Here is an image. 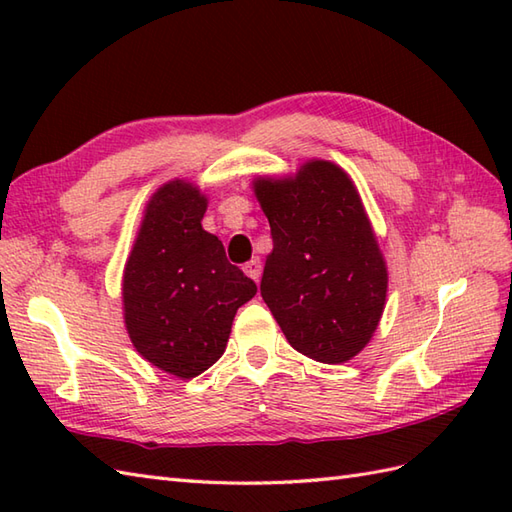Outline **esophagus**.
I'll use <instances>...</instances> for the list:
<instances>
[{
	"label": "esophagus",
	"instance_id": "esophagus-1",
	"mask_svg": "<svg viewBox=\"0 0 512 512\" xmlns=\"http://www.w3.org/2000/svg\"><path fill=\"white\" fill-rule=\"evenodd\" d=\"M244 273L253 281H259V277H262V262L257 257L250 259V262L244 264Z\"/></svg>",
	"mask_w": 512,
	"mask_h": 512
}]
</instances>
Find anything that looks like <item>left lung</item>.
I'll use <instances>...</instances> for the list:
<instances>
[{
  "instance_id": "1",
  "label": "left lung",
  "mask_w": 512,
  "mask_h": 512,
  "mask_svg": "<svg viewBox=\"0 0 512 512\" xmlns=\"http://www.w3.org/2000/svg\"><path fill=\"white\" fill-rule=\"evenodd\" d=\"M273 253L262 297L297 352L345 363L372 339L387 297V268L347 173L325 160L295 178L255 180Z\"/></svg>"
}]
</instances>
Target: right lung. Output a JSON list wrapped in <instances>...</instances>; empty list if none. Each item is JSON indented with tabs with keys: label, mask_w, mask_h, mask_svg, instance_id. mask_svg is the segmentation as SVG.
Here are the masks:
<instances>
[{
	"label": "right lung",
	"mask_w": 512,
	"mask_h": 512,
	"mask_svg": "<svg viewBox=\"0 0 512 512\" xmlns=\"http://www.w3.org/2000/svg\"><path fill=\"white\" fill-rule=\"evenodd\" d=\"M206 198L173 180L149 200L123 275L125 325L151 365L178 378L209 369L226 350L239 306L255 281L202 228Z\"/></svg>",
	"instance_id": "right-lung-1"
}]
</instances>
